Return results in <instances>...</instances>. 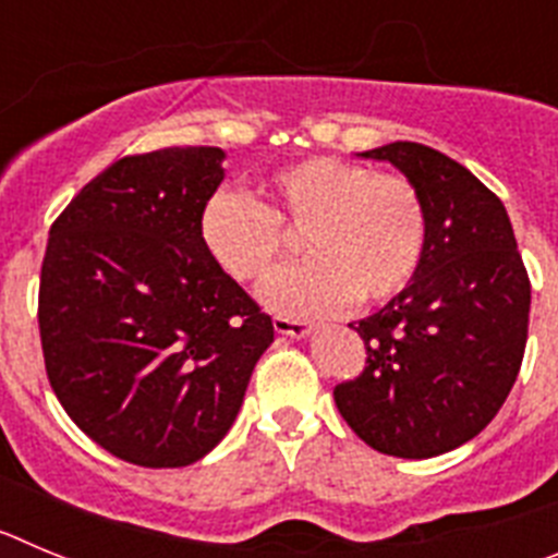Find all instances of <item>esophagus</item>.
Listing matches in <instances>:
<instances>
[{"label": "esophagus", "mask_w": 558, "mask_h": 558, "mask_svg": "<svg viewBox=\"0 0 558 558\" xmlns=\"http://www.w3.org/2000/svg\"><path fill=\"white\" fill-rule=\"evenodd\" d=\"M274 329L279 335H288V338H307L310 332H315L313 324L295 322V318H282V315H276L274 318Z\"/></svg>", "instance_id": "obj_1"}]
</instances>
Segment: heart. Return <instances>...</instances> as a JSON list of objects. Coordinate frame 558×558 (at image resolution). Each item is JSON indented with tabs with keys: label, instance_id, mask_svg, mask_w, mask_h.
<instances>
[{
	"label": "heart",
	"instance_id": "1",
	"mask_svg": "<svg viewBox=\"0 0 558 558\" xmlns=\"http://www.w3.org/2000/svg\"><path fill=\"white\" fill-rule=\"evenodd\" d=\"M263 198L215 192L201 211V240L226 276L259 282L304 236L315 259L279 270L259 290L274 313L322 315L352 299L391 302L422 265L427 211L402 175L315 156L274 172Z\"/></svg>",
	"mask_w": 558,
	"mask_h": 558
}]
</instances>
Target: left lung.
Instances as JSON below:
<instances>
[{
    "instance_id": "8db88e82",
    "label": "left lung",
    "mask_w": 558,
    "mask_h": 558,
    "mask_svg": "<svg viewBox=\"0 0 558 558\" xmlns=\"http://www.w3.org/2000/svg\"><path fill=\"white\" fill-rule=\"evenodd\" d=\"M388 161L418 190L427 243L413 282L379 313L349 324L366 368L335 386V405L368 447L433 458L489 425L520 374L531 282L509 211L445 153L391 142L357 153Z\"/></svg>"
}]
</instances>
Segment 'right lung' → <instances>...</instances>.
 <instances>
[{"instance_id":"1","label":"right lung","mask_w":558,"mask_h":558,"mask_svg":"<svg viewBox=\"0 0 558 558\" xmlns=\"http://www.w3.org/2000/svg\"><path fill=\"white\" fill-rule=\"evenodd\" d=\"M220 147L125 156L49 229L38 327L49 386L92 441L136 466H186L234 425L270 315L215 265L201 211Z\"/></svg>"}]
</instances>
